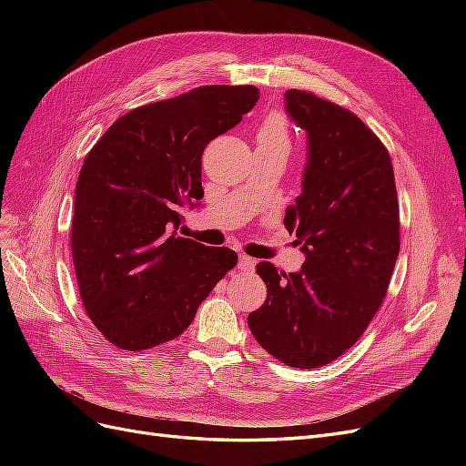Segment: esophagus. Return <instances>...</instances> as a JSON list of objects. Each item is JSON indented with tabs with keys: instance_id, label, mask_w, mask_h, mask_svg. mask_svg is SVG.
Returning a JSON list of instances; mask_svg holds the SVG:
<instances>
[{
	"instance_id": "obj_1",
	"label": "esophagus",
	"mask_w": 466,
	"mask_h": 466,
	"mask_svg": "<svg viewBox=\"0 0 466 466\" xmlns=\"http://www.w3.org/2000/svg\"><path fill=\"white\" fill-rule=\"evenodd\" d=\"M255 264H257L255 258L241 257V258H238V270H241V272H252V270H255Z\"/></svg>"
}]
</instances>
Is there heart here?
<instances>
[{"label": "heart", "mask_w": 466, "mask_h": 466, "mask_svg": "<svg viewBox=\"0 0 466 466\" xmlns=\"http://www.w3.org/2000/svg\"><path fill=\"white\" fill-rule=\"evenodd\" d=\"M257 142L258 146H264V147H279V149L289 151L291 136H289L288 120L281 115L268 116L257 134Z\"/></svg>", "instance_id": "1"}]
</instances>
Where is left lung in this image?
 I'll return each instance as SVG.
<instances>
[{
  "mask_svg": "<svg viewBox=\"0 0 466 466\" xmlns=\"http://www.w3.org/2000/svg\"><path fill=\"white\" fill-rule=\"evenodd\" d=\"M286 112L307 134L303 190L284 218L305 262L289 274L257 264L268 293L248 329L276 360L315 370L354 346L385 299L399 198L389 151L354 112L299 89Z\"/></svg>",
  "mask_w": 466,
  "mask_h": 466,
  "instance_id": "8db88e82",
  "label": "left lung"
}]
</instances>
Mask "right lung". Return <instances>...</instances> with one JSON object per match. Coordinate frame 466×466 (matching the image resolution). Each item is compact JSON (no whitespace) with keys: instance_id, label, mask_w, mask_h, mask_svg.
I'll return each instance as SVG.
<instances>
[{"instance_id":"1","label":"right lung","mask_w":466,"mask_h":466,"mask_svg":"<svg viewBox=\"0 0 466 466\" xmlns=\"http://www.w3.org/2000/svg\"><path fill=\"white\" fill-rule=\"evenodd\" d=\"M252 86H204L120 116L76 185L72 257L83 307L110 344L147 350L185 332L237 264L231 248L178 237L202 200V153L257 105Z\"/></svg>"}]
</instances>
